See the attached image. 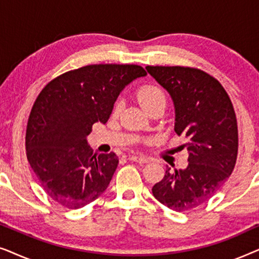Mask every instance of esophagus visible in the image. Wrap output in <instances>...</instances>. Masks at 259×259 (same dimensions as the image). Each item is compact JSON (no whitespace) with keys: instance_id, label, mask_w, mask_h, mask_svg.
I'll return each mask as SVG.
<instances>
[{"instance_id":"esophagus-1","label":"esophagus","mask_w":259,"mask_h":259,"mask_svg":"<svg viewBox=\"0 0 259 259\" xmlns=\"http://www.w3.org/2000/svg\"><path fill=\"white\" fill-rule=\"evenodd\" d=\"M128 159L131 161L140 162V164H146V162L150 161L146 157H143V155H130Z\"/></svg>"}]
</instances>
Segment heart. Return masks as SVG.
Instances as JSON below:
<instances>
[{
	"label": "heart",
	"mask_w": 259,
	"mask_h": 259,
	"mask_svg": "<svg viewBox=\"0 0 259 259\" xmlns=\"http://www.w3.org/2000/svg\"><path fill=\"white\" fill-rule=\"evenodd\" d=\"M137 98L141 107H143L146 112H148L151 108H153L158 105H165L166 102L165 93L162 92L161 88L155 86V84H146V86L141 87L140 90L138 91ZM120 106H121V104L118 102L115 106V113L119 112Z\"/></svg>",
	"instance_id": "1"
}]
</instances>
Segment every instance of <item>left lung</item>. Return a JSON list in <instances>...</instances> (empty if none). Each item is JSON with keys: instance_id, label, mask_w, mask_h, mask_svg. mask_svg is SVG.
<instances>
[{"instance_id": "1", "label": "left lung", "mask_w": 259, "mask_h": 259, "mask_svg": "<svg viewBox=\"0 0 259 259\" xmlns=\"http://www.w3.org/2000/svg\"><path fill=\"white\" fill-rule=\"evenodd\" d=\"M147 73L171 95L175 132L185 136L186 168L167 167L152 187L154 198L177 212L206 203L233 171L238 130L232 102L218 80L189 67L147 66Z\"/></svg>"}]
</instances>
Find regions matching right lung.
<instances>
[{
	"label": "right lung",
	"mask_w": 259,
	"mask_h": 259,
	"mask_svg": "<svg viewBox=\"0 0 259 259\" xmlns=\"http://www.w3.org/2000/svg\"><path fill=\"white\" fill-rule=\"evenodd\" d=\"M146 76L137 65H91L52 80L31 108L28 161L46 193L63 206L83 207L105 192L118 167L115 153L93 154L87 141L106 123L123 88Z\"/></svg>",
	"instance_id": "add662e5"
}]
</instances>
